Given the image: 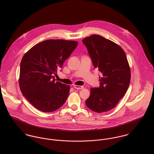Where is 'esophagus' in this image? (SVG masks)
<instances>
[{
  "instance_id": "obj_1",
  "label": "esophagus",
  "mask_w": 154,
  "mask_h": 154,
  "mask_svg": "<svg viewBox=\"0 0 154 154\" xmlns=\"http://www.w3.org/2000/svg\"><path fill=\"white\" fill-rule=\"evenodd\" d=\"M74 88L75 89H82L84 88V87L83 86H79V85H75Z\"/></svg>"
}]
</instances>
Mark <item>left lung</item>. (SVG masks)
<instances>
[{
    "label": "left lung",
    "mask_w": 154,
    "mask_h": 154,
    "mask_svg": "<svg viewBox=\"0 0 154 154\" xmlns=\"http://www.w3.org/2000/svg\"><path fill=\"white\" fill-rule=\"evenodd\" d=\"M93 65L102 73L99 88H91L87 106L97 112L114 108L124 97L131 81V69L123 48L118 44L98 35L85 38Z\"/></svg>",
    "instance_id": "1"
}]
</instances>
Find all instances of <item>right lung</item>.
Returning a JSON list of instances; mask_svg holds the SVG:
<instances>
[{"label":"right lung","mask_w":154,"mask_h":154,"mask_svg":"<svg viewBox=\"0 0 154 154\" xmlns=\"http://www.w3.org/2000/svg\"><path fill=\"white\" fill-rule=\"evenodd\" d=\"M78 44L75 41L47 40L35 45L23 55L20 88L22 95L37 110L54 111L65 103L70 87L56 82L53 75L63 66Z\"/></svg>","instance_id":"1"}]
</instances>
